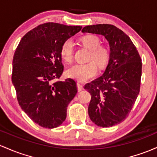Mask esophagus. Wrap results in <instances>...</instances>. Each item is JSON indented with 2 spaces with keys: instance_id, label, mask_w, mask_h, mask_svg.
<instances>
[{
  "instance_id": "34e87169",
  "label": "esophagus",
  "mask_w": 157,
  "mask_h": 157,
  "mask_svg": "<svg viewBox=\"0 0 157 157\" xmlns=\"http://www.w3.org/2000/svg\"><path fill=\"white\" fill-rule=\"evenodd\" d=\"M77 89H78L79 92H80V91H82V89H83V86H82L81 83H80V82H77Z\"/></svg>"
}]
</instances>
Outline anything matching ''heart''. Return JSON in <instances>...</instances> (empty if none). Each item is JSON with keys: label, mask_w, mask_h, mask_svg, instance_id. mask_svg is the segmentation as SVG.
I'll return each mask as SVG.
<instances>
[{"label": "heart", "mask_w": 157, "mask_h": 157, "mask_svg": "<svg viewBox=\"0 0 157 157\" xmlns=\"http://www.w3.org/2000/svg\"><path fill=\"white\" fill-rule=\"evenodd\" d=\"M80 41L86 48L90 50L87 59L90 62L73 65L67 71V75L79 82H86L97 75L96 64L101 68L106 66L110 58V50L106 45L101 44L99 38L92 34L84 36ZM60 53L66 63H71L74 58V44L71 39H67L63 43Z\"/></svg>", "instance_id": "heart-1"}]
</instances>
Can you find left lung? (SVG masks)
Returning <instances> with one entry per match:
<instances>
[{
	"label": "left lung",
	"mask_w": 157,
	"mask_h": 157,
	"mask_svg": "<svg viewBox=\"0 0 157 157\" xmlns=\"http://www.w3.org/2000/svg\"><path fill=\"white\" fill-rule=\"evenodd\" d=\"M82 32L102 35L109 42L110 58L104 75L84 89L92 95L90 119L99 127H113L126 119L139 94L142 59L130 37L114 25H89Z\"/></svg>",
	"instance_id": "obj_1"
}]
</instances>
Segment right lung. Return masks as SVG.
Returning a JSON list of instances; mask_svg holds the SVG:
<instances>
[{
    "instance_id": "obj_1",
    "label": "right lung",
    "mask_w": 157,
    "mask_h": 157,
    "mask_svg": "<svg viewBox=\"0 0 157 157\" xmlns=\"http://www.w3.org/2000/svg\"><path fill=\"white\" fill-rule=\"evenodd\" d=\"M82 29L48 22L24 36L13 60L12 82L21 108L39 126L52 129L66 118L67 106L77 92L73 79L63 75V43Z\"/></svg>"
}]
</instances>
